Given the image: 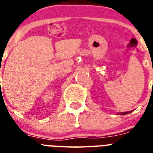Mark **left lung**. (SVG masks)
Here are the masks:
<instances>
[{"label":"left lung","mask_w":153,"mask_h":153,"mask_svg":"<svg viewBox=\"0 0 153 153\" xmlns=\"http://www.w3.org/2000/svg\"><path fill=\"white\" fill-rule=\"evenodd\" d=\"M132 111H126V112H121L120 115H126V114H128V113H130Z\"/></svg>","instance_id":"obj_1"}]
</instances>
